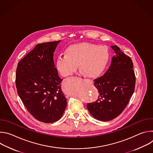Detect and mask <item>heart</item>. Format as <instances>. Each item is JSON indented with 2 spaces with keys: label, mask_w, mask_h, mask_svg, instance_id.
Segmentation results:
<instances>
[{
  "label": "heart",
  "mask_w": 153,
  "mask_h": 153,
  "mask_svg": "<svg viewBox=\"0 0 153 153\" xmlns=\"http://www.w3.org/2000/svg\"><path fill=\"white\" fill-rule=\"evenodd\" d=\"M110 57L108 47L82 42L70 46L67 49V53L59 54L56 67L62 76H69L76 71L79 64L87 77H95L104 70Z\"/></svg>",
  "instance_id": "obj_1"
}]
</instances>
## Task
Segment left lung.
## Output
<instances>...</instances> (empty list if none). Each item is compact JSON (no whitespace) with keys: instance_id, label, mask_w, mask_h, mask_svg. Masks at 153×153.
<instances>
[{"instance_id":"8db88e82","label":"left lung","mask_w":153,"mask_h":153,"mask_svg":"<svg viewBox=\"0 0 153 153\" xmlns=\"http://www.w3.org/2000/svg\"><path fill=\"white\" fill-rule=\"evenodd\" d=\"M111 47L115 55L110 68L103 76L94 80L99 97L86 106L93 117L104 122L114 119L124 110L134 91L136 83L131 59L117 45Z\"/></svg>"}]
</instances>
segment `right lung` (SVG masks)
<instances>
[{"mask_svg":"<svg viewBox=\"0 0 153 153\" xmlns=\"http://www.w3.org/2000/svg\"><path fill=\"white\" fill-rule=\"evenodd\" d=\"M60 40L37 44L17 65L16 84L19 96L37 120L53 123L66 108L61 89L63 79L54 67V52Z\"/></svg>","mask_w":153,"mask_h":153,"instance_id":"obj_1","label":"right lung"}]
</instances>
